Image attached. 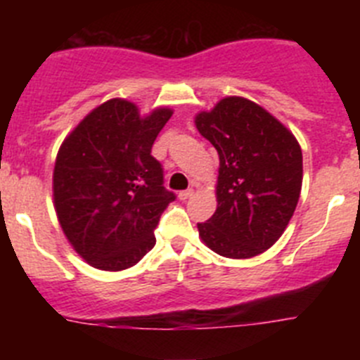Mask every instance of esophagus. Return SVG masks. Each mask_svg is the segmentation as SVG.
Segmentation results:
<instances>
[{
	"label": "esophagus",
	"instance_id": "esophagus-1",
	"mask_svg": "<svg viewBox=\"0 0 360 360\" xmlns=\"http://www.w3.org/2000/svg\"><path fill=\"white\" fill-rule=\"evenodd\" d=\"M193 195H195V189L191 187V189H187V191H180V193H178V198L187 200V198H191Z\"/></svg>",
	"mask_w": 360,
	"mask_h": 360
}]
</instances>
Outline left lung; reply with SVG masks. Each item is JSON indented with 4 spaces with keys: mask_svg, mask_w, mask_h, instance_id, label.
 Wrapping results in <instances>:
<instances>
[{
    "mask_svg": "<svg viewBox=\"0 0 360 360\" xmlns=\"http://www.w3.org/2000/svg\"><path fill=\"white\" fill-rule=\"evenodd\" d=\"M218 151L216 211L198 234L224 257L270 249L287 229L303 186V153L294 133L249 98L224 97L195 117Z\"/></svg>",
    "mask_w": 360,
    "mask_h": 360,
    "instance_id": "left-lung-1",
    "label": "left lung"
}]
</instances>
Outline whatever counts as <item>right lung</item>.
Returning a JSON list of instances; mask_svg holds the SVG:
<instances>
[{
	"label": "right lung",
	"mask_w": 360,
	"mask_h": 360,
	"mask_svg": "<svg viewBox=\"0 0 360 360\" xmlns=\"http://www.w3.org/2000/svg\"><path fill=\"white\" fill-rule=\"evenodd\" d=\"M173 110L142 115L126 98H110L70 131L57 151L52 191L57 219L88 265L119 272L155 247V227L174 200L151 157Z\"/></svg>",
	"instance_id": "1"
}]
</instances>
